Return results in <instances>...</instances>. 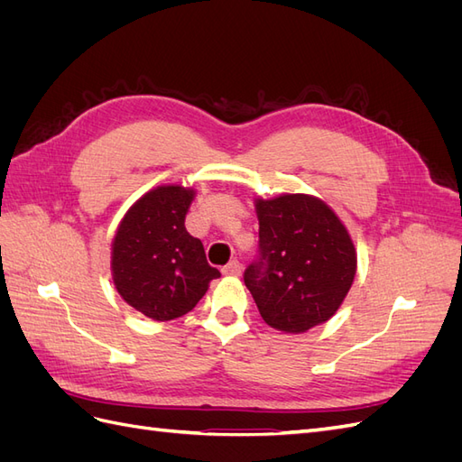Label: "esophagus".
<instances>
[{"instance_id": "34e87169", "label": "esophagus", "mask_w": 462, "mask_h": 462, "mask_svg": "<svg viewBox=\"0 0 462 462\" xmlns=\"http://www.w3.org/2000/svg\"><path fill=\"white\" fill-rule=\"evenodd\" d=\"M241 270H243V265H241V262L239 260H231L226 268H223L221 272L226 273V275H239L241 273Z\"/></svg>"}]
</instances>
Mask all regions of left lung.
<instances>
[{
  "instance_id": "left-lung-1",
  "label": "left lung",
  "mask_w": 462,
  "mask_h": 462,
  "mask_svg": "<svg viewBox=\"0 0 462 462\" xmlns=\"http://www.w3.org/2000/svg\"><path fill=\"white\" fill-rule=\"evenodd\" d=\"M258 256L245 285L268 326L304 333L328 321L356 273L351 235L333 209L309 194L256 200Z\"/></svg>"
}]
</instances>
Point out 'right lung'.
<instances>
[{
  "mask_svg": "<svg viewBox=\"0 0 462 462\" xmlns=\"http://www.w3.org/2000/svg\"><path fill=\"white\" fill-rule=\"evenodd\" d=\"M194 190L165 185L146 192L125 214L111 245V273L123 300L144 316H185L221 273L200 239L185 229Z\"/></svg>",
  "mask_w": 462,
  "mask_h": 462,
  "instance_id": "obj_1",
  "label": "right lung"
}]
</instances>
